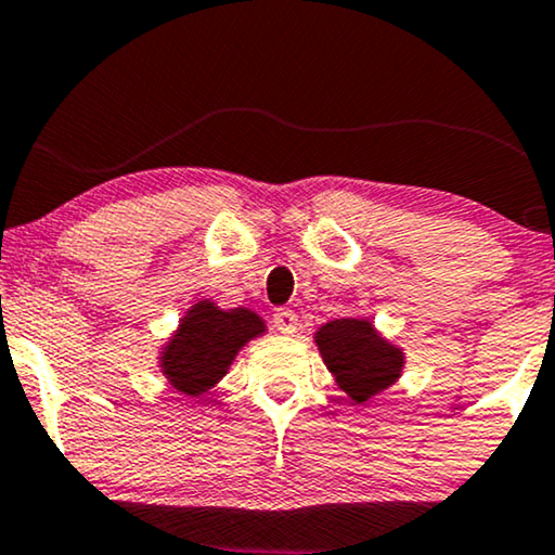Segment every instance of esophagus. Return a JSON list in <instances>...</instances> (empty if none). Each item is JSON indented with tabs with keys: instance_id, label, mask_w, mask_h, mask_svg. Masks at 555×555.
I'll return each mask as SVG.
<instances>
[{
	"instance_id": "34e87169",
	"label": "esophagus",
	"mask_w": 555,
	"mask_h": 555,
	"mask_svg": "<svg viewBox=\"0 0 555 555\" xmlns=\"http://www.w3.org/2000/svg\"><path fill=\"white\" fill-rule=\"evenodd\" d=\"M273 327L284 332V335H294L299 327L297 312H294V309H276V312H273Z\"/></svg>"
}]
</instances>
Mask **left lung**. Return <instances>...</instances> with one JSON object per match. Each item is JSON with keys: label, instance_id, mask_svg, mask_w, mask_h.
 <instances>
[{"label": "left lung", "instance_id": "left-lung-1", "mask_svg": "<svg viewBox=\"0 0 555 555\" xmlns=\"http://www.w3.org/2000/svg\"><path fill=\"white\" fill-rule=\"evenodd\" d=\"M317 350L352 403H367L401 378L405 354L365 317H343L314 332Z\"/></svg>", "mask_w": 555, "mask_h": 555}]
</instances>
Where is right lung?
I'll use <instances>...</instances> for the list:
<instances>
[{"label":"right lung","instance_id":"right-lung-1","mask_svg":"<svg viewBox=\"0 0 555 555\" xmlns=\"http://www.w3.org/2000/svg\"><path fill=\"white\" fill-rule=\"evenodd\" d=\"M263 332L266 322L250 309H220L216 301L201 299L159 347V371L175 390L201 398L218 386L246 343Z\"/></svg>","mask_w":555,"mask_h":555}]
</instances>
